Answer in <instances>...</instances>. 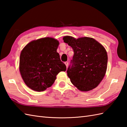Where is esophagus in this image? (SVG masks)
Listing matches in <instances>:
<instances>
[{
  "label": "esophagus",
  "mask_w": 127,
  "mask_h": 127,
  "mask_svg": "<svg viewBox=\"0 0 127 127\" xmlns=\"http://www.w3.org/2000/svg\"><path fill=\"white\" fill-rule=\"evenodd\" d=\"M64 64H66V67L67 68V67H68V63L67 61H66V62H65V63H64Z\"/></svg>",
  "instance_id": "esophagus-1"
}]
</instances>
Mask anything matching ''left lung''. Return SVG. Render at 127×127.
<instances>
[{
  "label": "left lung",
  "mask_w": 127,
  "mask_h": 127,
  "mask_svg": "<svg viewBox=\"0 0 127 127\" xmlns=\"http://www.w3.org/2000/svg\"><path fill=\"white\" fill-rule=\"evenodd\" d=\"M63 40L74 52L71 64L67 71L71 83L81 91L95 88L106 71L108 55L105 49L91 37L75 39L66 36Z\"/></svg>",
  "instance_id": "obj_1"
}]
</instances>
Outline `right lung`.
I'll use <instances>...</instances> for the list:
<instances>
[{
	"mask_svg": "<svg viewBox=\"0 0 127 127\" xmlns=\"http://www.w3.org/2000/svg\"><path fill=\"white\" fill-rule=\"evenodd\" d=\"M59 44L54 38L44 37L30 42L22 50L19 71L31 89L44 91L53 85L59 72L66 71V66L56 51Z\"/></svg>",
	"mask_w": 127,
	"mask_h": 127,
	"instance_id": "1",
	"label": "right lung"
}]
</instances>
